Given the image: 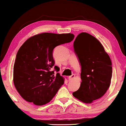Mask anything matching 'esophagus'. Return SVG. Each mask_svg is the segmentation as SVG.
I'll list each match as a JSON object with an SVG mask.
<instances>
[{
	"mask_svg": "<svg viewBox=\"0 0 126 126\" xmlns=\"http://www.w3.org/2000/svg\"><path fill=\"white\" fill-rule=\"evenodd\" d=\"M74 77H75V75L74 74H72V75H71V76H69V77H68V79H69L70 81H71V80H72L73 79H74Z\"/></svg>",
	"mask_w": 126,
	"mask_h": 126,
	"instance_id": "34e87169",
	"label": "esophagus"
}]
</instances>
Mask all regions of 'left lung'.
Returning a JSON list of instances; mask_svg holds the SVG:
<instances>
[{
  "label": "left lung",
  "instance_id": "8db88e82",
  "mask_svg": "<svg viewBox=\"0 0 126 126\" xmlns=\"http://www.w3.org/2000/svg\"><path fill=\"white\" fill-rule=\"evenodd\" d=\"M73 46L81 66V82L73 95L82 102L91 103L103 96L109 88L112 62L101 43L88 33H80Z\"/></svg>",
  "mask_w": 126,
  "mask_h": 126
}]
</instances>
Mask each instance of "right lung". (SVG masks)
<instances>
[{
	"instance_id": "1",
	"label": "right lung",
	"mask_w": 126,
	"mask_h": 126,
	"mask_svg": "<svg viewBox=\"0 0 126 126\" xmlns=\"http://www.w3.org/2000/svg\"><path fill=\"white\" fill-rule=\"evenodd\" d=\"M74 35L45 32L31 36L17 52L13 68V82L21 96L38 106L48 103L64 84L59 73L55 74L52 52L57 46L70 42ZM57 72L59 68L55 66Z\"/></svg>"
}]
</instances>
